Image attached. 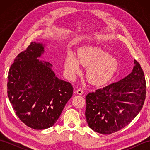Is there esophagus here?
Segmentation results:
<instances>
[{
	"mask_svg": "<svg viewBox=\"0 0 150 150\" xmlns=\"http://www.w3.org/2000/svg\"><path fill=\"white\" fill-rule=\"evenodd\" d=\"M77 93L78 95H82L84 93V91H83V90H82V89L79 88L78 90H77Z\"/></svg>",
	"mask_w": 150,
	"mask_h": 150,
	"instance_id": "34e87169",
	"label": "esophagus"
}]
</instances>
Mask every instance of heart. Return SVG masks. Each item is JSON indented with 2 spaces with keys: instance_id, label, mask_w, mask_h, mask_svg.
Here are the masks:
<instances>
[{
  "instance_id": "b5f03b06",
  "label": "heart",
  "mask_w": 150,
  "mask_h": 150,
  "mask_svg": "<svg viewBox=\"0 0 150 150\" xmlns=\"http://www.w3.org/2000/svg\"><path fill=\"white\" fill-rule=\"evenodd\" d=\"M119 60L106 50L95 46L82 47L77 57L71 53L66 56L65 69L69 77L74 78L81 71V66L88 68L86 77L91 84L100 85L113 77L119 67Z\"/></svg>"
}]
</instances>
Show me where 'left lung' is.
Returning a JSON list of instances; mask_svg holds the SVG:
<instances>
[{"mask_svg": "<svg viewBox=\"0 0 150 150\" xmlns=\"http://www.w3.org/2000/svg\"><path fill=\"white\" fill-rule=\"evenodd\" d=\"M119 81L98 89L86 97L85 115L88 126L101 134L119 131L141 110L146 98V80L139 63Z\"/></svg>", "mask_w": 150, "mask_h": 150, "instance_id": "1", "label": "left lung"}]
</instances>
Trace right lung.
<instances>
[{
	"label": "right lung",
	"mask_w": 150,
	"mask_h": 150,
	"mask_svg": "<svg viewBox=\"0 0 150 150\" xmlns=\"http://www.w3.org/2000/svg\"><path fill=\"white\" fill-rule=\"evenodd\" d=\"M45 44L33 42L16 57L9 70L8 97L22 122L35 129L54 125L73 88L55 76L52 65L39 60Z\"/></svg>",
	"instance_id": "right-lung-1"
}]
</instances>
